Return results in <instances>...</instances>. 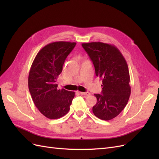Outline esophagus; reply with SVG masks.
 <instances>
[{"mask_svg": "<svg viewBox=\"0 0 159 159\" xmlns=\"http://www.w3.org/2000/svg\"><path fill=\"white\" fill-rule=\"evenodd\" d=\"M80 94L82 95H85V96H88L90 95L89 92H80Z\"/></svg>", "mask_w": 159, "mask_h": 159, "instance_id": "esophagus-1", "label": "esophagus"}]
</instances>
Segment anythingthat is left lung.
<instances>
[{
    "label": "left lung",
    "instance_id": "1",
    "mask_svg": "<svg viewBox=\"0 0 159 159\" xmlns=\"http://www.w3.org/2000/svg\"><path fill=\"white\" fill-rule=\"evenodd\" d=\"M81 45L93 62L95 75L102 80V94H94L97 103L93 113L99 119L109 121L125 107L131 94L127 61L114 45L100 42Z\"/></svg>",
    "mask_w": 159,
    "mask_h": 159
}]
</instances>
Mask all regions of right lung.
Wrapping results in <instances>:
<instances>
[{
    "instance_id": "right-lung-1",
    "label": "right lung",
    "mask_w": 159,
    "mask_h": 159,
    "mask_svg": "<svg viewBox=\"0 0 159 159\" xmlns=\"http://www.w3.org/2000/svg\"><path fill=\"white\" fill-rule=\"evenodd\" d=\"M75 42H54L38 52L28 75V88L34 103L47 118L56 119L68 113L75 92L57 89V78Z\"/></svg>"
}]
</instances>
